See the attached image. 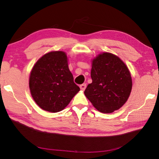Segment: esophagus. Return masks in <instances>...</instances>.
Masks as SVG:
<instances>
[{
    "label": "esophagus",
    "instance_id": "34e87169",
    "mask_svg": "<svg viewBox=\"0 0 159 159\" xmlns=\"http://www.w3.org/2000/svg\"><path fill=\"white\" fill-rule=\"evenodd\" d=\"M80 88L82 91H84L86 89V84L85 83H83L82 85H80Z\"/></svg>",
    "mask_w": 159,
    "mask_h": 159
}]
</instances>
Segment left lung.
<instances>
[{"instance_id": "left-lung-1", "label": "left lung", "mask_w": 159, "mask_h": 159, "mask_svg": "<svg viewBox=\"0 0 159 159\" xmlns=\"http://www.w3.org/2000/svg\"><path fill=\"white\" fill-rule=\"evenodd\" d=\"M91 77L92 83L84 93L100 112L113 113L126 102L133 82L129 70L120 57L106 52L94 57Z\"/></svg>"}]
</instances>
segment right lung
Listing matches in <instances>:
<instances>
[{
    "label": "right lung",
    "instance_id": "add662e5",
    "mask_svg": "<svg viewBox=\"0 0 159 159\" xmlns=\"http://www.w3.org/2000/svg\"><path fill=\"white\" fill-rule=\"evenodd\" d=\"M63 51H51L39 58L30 72L29 89L33 99L42 109L50 113L62 111L80 88L74 83Z\"/></svg>",
    "mask_w": 159,
    "mask_h": 159
}]
</instances>
